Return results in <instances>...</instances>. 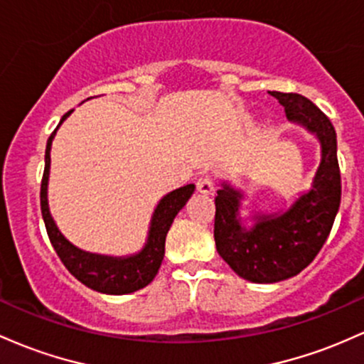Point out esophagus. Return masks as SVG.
Wrapping results in <instances>:
<instances>
[{"label":"esophagus","instance_id":"obj_1","mask_svg":"<svg viewBox=\"0 0 364 364\" xmlns=\"http://www.w3.org/2000/svg\"><path fill=\"white\" fill-rule=\"evenodd\" d=\"M198 191L201 194H206V196H210V194H213L215 193V182H213V178L211 177H201L198 181Z\"/></svg>","mask_w":364,"mask_h":364}]
</instances>
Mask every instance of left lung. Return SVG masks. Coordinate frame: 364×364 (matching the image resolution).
Segmentation results:
<instances>
[{
	"instance_id": "8db88e82",
	"label": "left lung",
	"mask_w": 364,
	"mask_h": 364,
	"mask_svg": "<svg viewBox=\"0 0 364 364\" xmlns=\"http://www.w3.org/2000/svg\"><path fill=\"white\" fill-rule=\"evenodd\" d=\"M291 124L313 134L320 161L308 189L275 211H263L242 187L220 181L215 198L218 255L244 280L275 284L296 277L314 259L341 206L337 134L326 115L301 94L268 91Z\"/></svg>"
}]
</instances>
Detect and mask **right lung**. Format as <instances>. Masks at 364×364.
<instances>
[{
	"mask_svg": "<svg viewBox=\"0 0 364 364\" xmlns=\"http://www.w3.org/2000/svg\"><path fill=\"white\" fill-rule=\"evenodd\" d=\"M72 112L73 109L61 117L58 127L48 139L46 154H44V175L43 183H41V211H43L48 237H50L56 255L60 256L61 263L67 267V270L77 280L82 282L85 287L92 289L96 292L113 294V296L136 292L139 289L149 285L156 277L161 267L163 256H165L166 234H168L175 216L178 215V211L186 206L191 196L194 194L196 186L194 183H187V186L178 187V189L165 194L158 201L153 215H151L144 246L139 249L137 252L125 256H113L89 252L77 247L75 244H72L67 237L61 234L50 211V203H48L53 139L58 132L60 125L72 115Z\"/></svg>",
	"mask_w": 364,
	"mask_h": 364,
	"instance_id": "right-lung-1",
	"label": "right lung"
}]
</instances>
